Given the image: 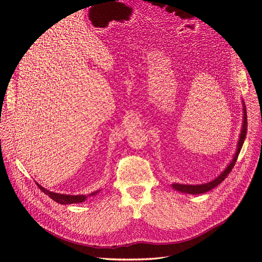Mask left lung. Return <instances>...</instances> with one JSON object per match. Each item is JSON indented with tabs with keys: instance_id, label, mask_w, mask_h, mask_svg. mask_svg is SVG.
<instances>
[{
	"instance_id": "left-lung-1",
	"label": "left lung",
	"mask_w": 262,
	"mask_h": 262,
	"mask_svg": "<svg viewBox=\"0 0 262 262\" xmlns=\"http://www.w3.org/2000/svg\"><path fill=\"white\" fill-rule=\"evenodd\" d=\"M242 102H243V124H242L239 138H238V141H237V148H236V151H235L233 159H232V161L230 162L229 165L226 167V169L222 171L217 178H215L214 180H211L207 183H202V185H181V183H172L171 187L173 189L177 190V191H180L182 193H189V194H203V193L208 192L211 189H214L215 187H217L218 185H220V183L227 178V176L229 175L230 171L232 170V168H233V166L235 165V162L237 160V157H238V154L241 152V149H242V147H243L244 140L246 138V133H247L246 105H245L243 100H242Z\"/></svg>"
}]
</instances>
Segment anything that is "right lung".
<instances>
[{"instance_id":"right-lung-1","label":"right lung","mask_w":262,"mask_h":262,"mask_svg":"<svg viewBox=\"0 0 262 262\" xmlns=\"http://www.w3.org/2000/svg\"><path fill=\"white\" fill-rule=\"evenodd\" d=\"M37 187L40 188L46 195L50 196L52 200H54L55 202L59 203V204H77V203H83L84 201H86V199L89 196H95L96 194H98L100 192V190H97L95 192H92L91 194L89 195H70V194H60V193H56V192H52V191H48L47 189H45L44 187H42L41 185H38L36 183Z\"/></svg>"}]
</instances>
